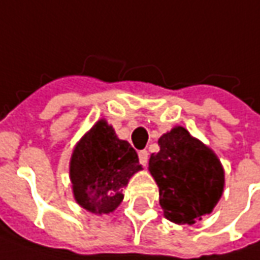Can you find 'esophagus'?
Instances as JSON below:
<instances>
[{
	"instance_id": "esophagus-1",
	"label": "esophagus",
	"mask_w": 260,
	"mask_h": 260,
	"mask_svg": "<svg viewBox=\"0 0 260 260\" xmlns=\"http://www.w3.org/2000/svg\"><path fill=\"white\" fill-rule=\"evenodd\" d=\"M147 159H149L147 150H140V152H139V160H140V164L143 166H146L147 165Z\"/></svg>"
}]
</instances>
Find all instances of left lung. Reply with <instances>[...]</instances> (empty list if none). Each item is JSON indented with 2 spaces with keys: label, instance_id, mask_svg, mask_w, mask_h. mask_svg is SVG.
<instances>
[{
  "label": "left lung",
  "instance_id": "8db88e82",
  "mask_svg": "<svg viewBox=\"0 0 260 260\" xmlns=\"http://www.w3.org/2000/svg\"><path fill=\"white\" fill-rule=\"evenodd\" d=\"M149 172L159 186L164 215L175 224H194L211 214L224 191V168L214 150L175 125L157 140Z\"/></svg>",
  "mask_w": 260,
  "mask_h": 260
}]
</instances>
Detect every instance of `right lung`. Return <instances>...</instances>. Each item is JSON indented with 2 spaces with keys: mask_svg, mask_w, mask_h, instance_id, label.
I'll return each instance as SVG.
<instances>
[{
  "mask_svg": "<svg viewBox=\"0 0 260 260\" xmlns=\"http://www.w3.org/2000/svg\"><path fill=\"white\" fill-rule=\"evenodd\" d=\"M142 169L130 143L118 139L105 118L98 120L79 139L69 160L76 204L92 214L113 213L130 178Z\"/></svg>",
  "mask_w": 260,
  "mask_h": 260,
  "instance_id": "obj_1",
  "label": "right lung"
}]
</instances>
